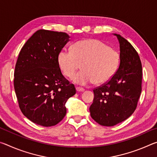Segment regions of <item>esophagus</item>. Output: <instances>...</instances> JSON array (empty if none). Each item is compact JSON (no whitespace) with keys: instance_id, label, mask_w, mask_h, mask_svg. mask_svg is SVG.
Returning <instances> with one entry per match:
<instances>
[{"instance_id":"esophagus-1","label":"esophagus","mask_w":157,"mask_h":157,"mask_svg":"<svg viewBox=\"0 0 157 157\" xmlns=\"http://www.w3.org/2000/svg\"><path fill=\"white\" fill-rule=\"evenodd\" d=\"M76 90H77V91L81 92V91H84V89L82 88V87L77 86V87H76Z\"/></svg>"}]
</instances>
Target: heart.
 Here are the masks:
<instances>
[{"label":"heart","mask_w":157,"mask_h":157,"mask_svg":"<svg viewBox=\"0 0 157 157\" xmlns=\"http://www.w3.org/2000/svg\"><path fill=\"white\" fill-rule=\"evenodd\" d=\"M119 62L118 53L97 39L76 42L71 51L63 49L58 55L60 69L68 78L73 77L82 64L83 70L73 78L80 84H100L110 80L118 70Z\"/></svg>","instance_id":"b5f03b06"}]
</instances>
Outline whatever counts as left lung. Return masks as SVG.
Returning <instances> with one entry per match:
<instances>
[{
	"instance_id": "8db88e82",
	"label": "left lung",
	"mask_w": 157,
	"mask_h": 157,
	"mask_svg": "<svg viewBox=\"0 0 157 157\" xmlns=\"http://www.w3.org/2000/svg\"><path fill=\"white\" fill-rule=\"evenodd\" d=\"M120 64L110 80L94 89L89 108L94 120L103 126H113L126 120L137 107L142 90V65L139 54L120 34Z\"/></svg>"
}]
</instances>
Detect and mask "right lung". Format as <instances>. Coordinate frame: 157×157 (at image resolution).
Instances as JSON below:
<instances>
[{
	"instance_id": "right-lung-1",
	"label": "right lung",
	"mask_w": 157,
	"mask_h": 157,
	"mask_svg": "<svg viewBox=\"0 0 157 157\" xmlns=\"http://www.w3.org/2000/svg\"><path fill=\"white\" fill-rule=\"evenodd\" d=\"M69 38L65 33L39 30L18 55L14 74L18 106L23 115L39 125L54 126L62 121L66 101L76 93L58 63Z\"/></svg>"
}]
</instances>
